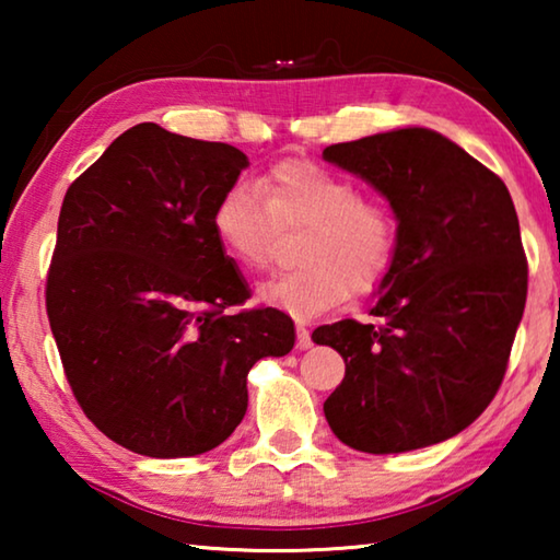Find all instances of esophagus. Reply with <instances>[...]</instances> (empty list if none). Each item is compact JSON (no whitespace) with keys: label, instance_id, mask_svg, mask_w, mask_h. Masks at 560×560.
Masks as SVG:
<instances>
[{"label":"esophagus","instance_id":"esophagus-1","mask_svg":"<svg viewBox=\"0 0 560 560\" xmlns=\"http://www.w3.org/2000/svg\"><path fill=\"white\" fill-rule=\"evenodd\" d=\"M311 346H314V340H311L308 328L299 324V326H296V348H299V350H308Z\"/></svg>","mask_w":560,"mask_h":560}]
</instances>
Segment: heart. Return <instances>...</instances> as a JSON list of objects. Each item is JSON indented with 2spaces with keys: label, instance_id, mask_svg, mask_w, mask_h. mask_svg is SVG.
<instances>
[{
  "label": "heart",
  "instance_id": "1",
  "mask_svg": "<svg viewBox=\"0 0 560 560\" xmlns=\"http://www.w3.org/2000/svg\"><path fill=\"white\" fill-rule=\"evenodd\" d=\"M283 230H306L299 242L306 267L261 283L259 301L293 318L326 314L350 289H373L395 257L393 214L363 200L350 177L308 160H283L259 183L236 179L214 202L212 232L244 271L271 267Z\"/></svg>",
  "mask_w": 560,
  "mask_h": 560
}]
</instances>
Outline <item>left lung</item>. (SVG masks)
Wrapping results in <instances>:
<instances>
[{
	"mask_svg": "<svg viewBox=\"0 0 560 560\" xmlns=\"http://www.w3.org/2000/svg\"><path fill=\"white\" fill-rule=\"evenodd\" d=\"M328 163L371 183L397 217L371 316L318 326L346 360L324 402L336 438L397 454L459 434L494 400L526 306L528 264L501 177L428 128L328 145Z\"/></svg>",
	"mask_w": 560,
	"mask_h": 560,
	"instance_id": "obj_1",
	"label": "left lung"
}]
</instances>
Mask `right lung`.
<instances>
[{
  "label": "right lung",
  "mask_w": 560,
  "mask_h": 560,
  "mask_svg": "<svg viewBox=\"0 0 560 560\" xmlns=\"http://www.w3.org/2000/svg\"><path fill=\"white\" fill-rule=\"evenodd\" d=\"M249 160L226 143L140 122L66 189L46 314L89 420L145 457H195L246 412L257 360L293 348L277 308L249 299L212 210Z\"/></svg>",
  "instance_id": "right-lung-1"
}]
</instances>
